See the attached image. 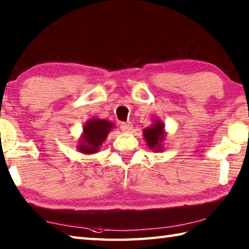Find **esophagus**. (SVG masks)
Masks as SVG:
<instances>
[{
	"instance_id": "obj_1",
	"label": "esophagus",
	"mask_w": 249,
	"mask_h": 249,
	"mask_svg": "<svg viewBox=\"0 0 249 249\" xmlns=\"http://www.w3.org/2000/svg\"><path fill=\"white\" fill-rule=\"evenodd\" d=\"M121 129H122V132H123V133H129V132H132L133 125L130 123H122L121 124Z\"/></svg>"
}]
</instances>
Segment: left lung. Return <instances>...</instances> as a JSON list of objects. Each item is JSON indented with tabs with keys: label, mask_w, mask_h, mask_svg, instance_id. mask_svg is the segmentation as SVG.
<instances>
[{
	"label": "left lung",
	"mask_w": 249,
	"mask_h": 249,
	"mask_svg": "<svg viewBox=\"0 0 249 249\" xmlns=\"http://www.w3.org/2000/svg\"><path fill=\"white\" fill-rule=\"evenodd\" d=\"M142 135L149 149L155 151L163 150V141L166 138L165 125L159 119H154L153 124L142 130Z\"/></svg>",
	"instance_id": "8db88e82"
}]
</instances>
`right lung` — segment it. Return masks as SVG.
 Masks as SVG:
<instances>
[{
	"label": "right lung",
	"instance_id": "1",
	"mask_svg": "<svg viewBox=\"0 0 249 249\" xmlns=\"http://www.w3.org/2000/svg\"><path fill=\"white\" fill-rule=\"evenodd\" d=\"M114 123L107 120L93 117L83 125L82 134L79 138L77 149L80 153L92 155L98 153L108 133L114 128Z\"/></svg>",
	"mask_w": 249,
	"mask_h": 249
}]
</instances>
